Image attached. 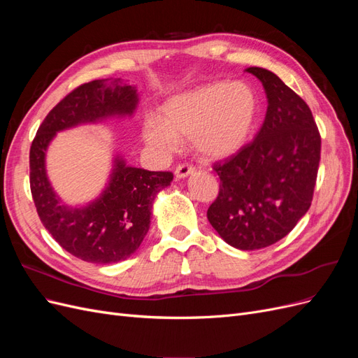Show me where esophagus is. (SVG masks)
<instances>
[{
    "label": "esophagus",
    "instance_id": "obj_1",
    "mask_svg": "<svg viewBox=\"0 0 358 358\" xmlns=\"http://www.w3.org/2000/svg\"><path fill=\"white\" fill-rule=\"evenodd\" d=\"M194 171H196V167L188 164V162H182V164H179V166L176 167L175 175H176V178L182 179V178H187V176L192 175Z\"/></svg>",
    "mask_w": 358,
    "mask_h": 358
}]
</instances>
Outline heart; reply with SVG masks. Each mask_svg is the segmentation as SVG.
<instances>
[{
	"label": "heart",
	"instance_id": "1",
	"mask_svg": "<svg viewBox=\"0 0 358 358\" xmlns=\"http://www.w3.org/2000/svg\"><path fill=\"white\" fill-rule=\"evenodd\" d=\"M164 121L149 117L143 127L146 142L170 154L180 138L209 158H222L239 150L252 133L258 96L246 82H212L178 94L164 104Z\"/></svg>",
	"mask_w": 358,
	"mask_h": 358
}]
</instances>
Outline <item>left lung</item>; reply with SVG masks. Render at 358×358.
<instances>
[{"mask_svg":"<svg viewBox=\"0 0 358 358\" xmlns=\"http://www.w3.org/2000/svg\"><path fill=\"white\" fill-rule=\"evenodd\" d=\"M246 71L262 80L267 113L252 142L213 164L220 191L208 220L227 243L254 251L285 237L310 208L321 136L309 106L276 74Z\"/></svg>","mask_w":358,"mask_h":358,"instance_id":"left-lung-1","label":"left lung"}]
</instances>
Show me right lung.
I'll list each match as a JSON object with an SVG mask.
<instances>
[{
    "instance_id": "add662e5",
    "label": "right lung",
    "mask_w": 358,
    "mask_h": 358,
    "mask_svg": "<svg viewBox=\"0 0 358 358\" xmlns=\"http://www.w3.org/2000/svg\"><path fill=\"white\" fill-rule=\"evenodd\" d=\"M133 86L92 80L74 88L53 107L29 149V187L40 221L59 246L83 262L113 264L137 251L149 230L154 199L173 179L171 171H149L115 159L109 187L86 208L59 203L45 170L46 148L57 131L115 115H131L137 106Z\"/></svg>"
}]
</instances>
